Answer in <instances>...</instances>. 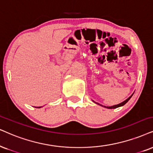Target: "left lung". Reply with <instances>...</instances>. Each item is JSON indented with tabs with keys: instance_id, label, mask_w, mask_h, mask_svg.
<instances>
[{
	"instance_id": "left-lung-1",
	"label": "left lung",
	"mask_w": 153,
	"mask_h": 153,
	"mask_svg": "<svg viewBox=\"0 0 153 153\" xmlns=\"http://www.w3.org/2000/svg\"><path fill=\"white\" fill-rule=\"evenodd\" d=\"M132 96H133V94H132V95H131V97H129L128 98V99L126 100L125 101H123V102H121V103H120V104H117V105L112 106V107H104L108 108V109H115V108H117V107H121V106H123V105H124V104H125L126 103H127V102H128V100L131 99V97H132ZM95 103H96V102H95ZM97 104H98V103H97ZM100 105H101V104H100Z\"/></svg>"
}]
</instances>
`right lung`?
Here are the masks:
<instances>
[{"instance_id":"right-lung-1","label":"right lung","mask_w":153,"mask_h":153,"mask_svg":"<svg viewBox=\"0 0 153 153\" xmlns=\"http://www.w3.org/2000/svg\"><path fill=\"white\" fill-rule=\"evenodd\" d=\"M38 108H40V107H38Z\"/></svg>"}]
</instances>
